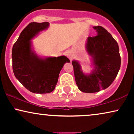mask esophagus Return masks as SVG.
Wrapping results in <instances>:
<instances>
[{
  "label": "esophagus",
  "instance_id": "obj_1",
  "mask_svg": "<svg viewBox=\"0 0 134 134\" xmlns=\"http://www.w3.org/2000/svg\"><path fill=\"white\" fill-rule=\"evenodd\" d=\"M66 55H67L68 57L71 60L72 59L73 57H74V55H73L72 52H71V51H68V52H66Z\"/></svg>",
  "mask_w": 134,
  "mask_h": 134
}]
</instances>
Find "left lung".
<instances>
[{"instance_id":"8db88e82","label":"left lung","mask_w":134,"mask_h":134,"mask_svg":"<svg viewBox=\"0 0 134 134\" xmlns=\"http://www.w3.org/2000/svg\"><path fill=\"white\" fill-rule=\"evenodd\" d=\"M97 35L87 38L86 49L92 57L94 68L85 74L81 66L73 60L75 80L78 88L84 93H96L106 89L114 81L120 69L121 57L117 42L101 26L93 27Z\"/></svg>"}]
</instances>
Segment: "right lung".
I'll use <instances>...</instances> for the list:
<instances>
[{"label": "right lung", "mask_w": 134, "mask_h": 134, "mask_svg": "<svg viewBox=\"0 0 134 134\" xmlns=\"http://www.w3.org/2000/svg\"><path fill=\"white\" fill-rule=\"evenodd\" d=\"M49 25L47 22L30 23L22 31L13 46L14 76L24 87L34 93L46 94L54 91L64 64L70 62L64 55L40 57L32 50L31 40Z\"/></svg>", "instance_id": "1"}]
</instances>
